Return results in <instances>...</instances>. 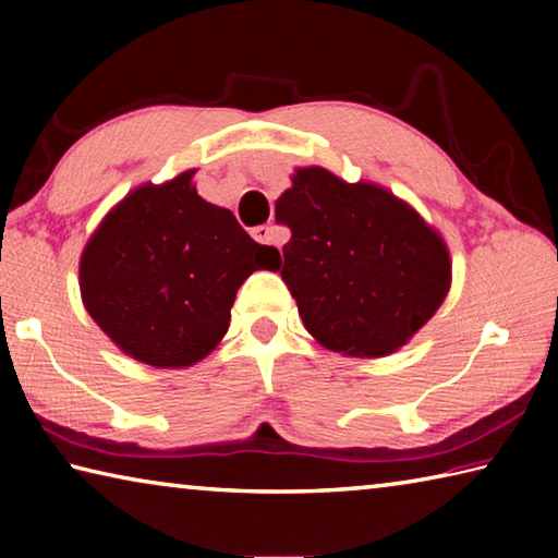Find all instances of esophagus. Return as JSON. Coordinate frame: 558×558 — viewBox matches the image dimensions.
Here are the masks:
<instances>
[{"label":"esophagus","instance_id":"34e87169","mask_svg":"<svg viewBox=\"0 0 558 558\" xmlns=\"http://www.w3.org/2000/svg\"><path fill=\"white\" fill-rule=\"evenodd\" d=\"M251 233L258 243H276V231H272V226H268V223L256 226Z\"/></svg>","mask_w":558,"mask_h":558}]
</instances>
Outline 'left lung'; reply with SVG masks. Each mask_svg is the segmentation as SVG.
Wrapping results in <instances>:
<instances>
[{
    "label": "left lung",
    "instance_id": "obj_1",
    "mask_svg": "<svg viewBox=\"0 0 558 558\" xmlns=\"http://www.w3.org/2000/svg\"><path fill=\"white\" fill-rule=\"evenodd\" d=\"M276 221L290 229L280 276L307 332L332 352L391 354L448 295L446 243L381 186L298 169Z\"/></svg>",
    "mask_w": 558,
    "mask_h": 558
}]
</instances>
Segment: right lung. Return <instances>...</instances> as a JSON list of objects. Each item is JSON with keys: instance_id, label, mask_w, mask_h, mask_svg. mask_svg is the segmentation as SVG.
Returning a JSON list of instances; mask_svg holds the SVG:
<instances>
[{"instance_id": "add662e5", "label": "right lung", "mask_w": 558, "mask_h": 558, "mask_svg": "<svg viewBox=\"0 0 558 558\" xmlns=\"http://www.w3.org/2000/svg\"><path fill=\"white\" fill-rule=\"evenodd\" d=\"M192 172L125 196L81 258L88 315L122 352L159 369L199 362L221 342L235 292L253 270H276L278 251L204 202Z\"/></svg>"}]
</instances>
